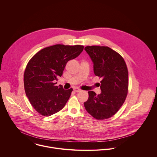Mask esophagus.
Instances as JSON below:
<instances>
[{"label":"esophagus","mask_w":157,"mask_h":157,"mask_svg":"<svg viewBox=\"0 0 157 157\" xmlns=\"http://www.w3.org/2000/svg\"><path fill=\"white\" fill-rule=\"evenodd\" d=\"M73 91L75 92H79V91H81V89L78 88V87H74L73 88Z\"/></svg>","instance_id":"34e87169"}]
</instances>
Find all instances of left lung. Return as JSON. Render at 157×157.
<instances>
[{"instance_id":"8db88e82","label":"left lung","mask_w":157,"mask_h":157,"mask_svg":"<svg viewBox=\"0 0 157 157\" xmlns=\"http://www.w3.org/2000/svg\"><path fill=\"white\" fill-rule=\"evenodd\" d=\"M84 50L94 63V72L101 81V93L89 91L84 105L98 120L113 117L125 101L128 87V70L122 56L108 47L87 46Z\"/></svg>"}]
</instances>
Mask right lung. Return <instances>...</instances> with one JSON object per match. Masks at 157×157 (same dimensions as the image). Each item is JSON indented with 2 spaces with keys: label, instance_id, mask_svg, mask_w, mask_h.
Masks as SVG:
<instances>
[{
  "label": "right lung",
  "instance_id": "1",
  "mask_svg": "<svg viewBox=\"0 0 157 157\" xmlns=\"http://www.w3.org/2000/svg\"><path fill=\"white\" fill-rule=\"evenodd\" d=\"M82 45L57 44L37 52L29 61L24 75L27 97L35 110L43 116L61 110L68 101L73 89L64 90L55 82L61 76L68 61L78 56Z\"/></svg>",
  "mask_w": 157,
  "mask_h": 157
}]
</instances>
